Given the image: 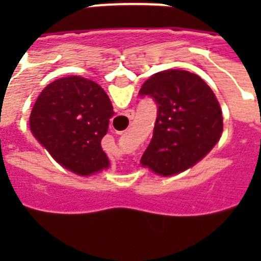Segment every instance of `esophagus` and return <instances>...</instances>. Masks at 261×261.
<instances>
[{
    "mask_svg": "<svg viewBox=\"0 0 261 261\" xmlns=\"http://www.w3.org/2000/svg\"><path fill=\"white\" fill-rule=\"evenodd\" d=\"M133 115L135 114H133V112H130V114H129V119H133Z\"/></svg>",
    "mask_w": 261,
    "mask_h": 261,
    "instance_id": "34e87169",
    "label": "esophagus"
}]
</instances>
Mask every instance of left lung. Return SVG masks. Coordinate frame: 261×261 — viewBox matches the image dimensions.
I'll use <instances>...</instances> for the list:
<instances>
[{
    "mask_svg": "<svg viewBox=\"0 0 261 261\" xmlns=\"http://www.w3.org/2000/svg\"><path fill=\"white\" fill-rule=\"evenodd\" d=\"M140 95L158 105L153 138L141 165L161 176L179 174L201 161L220 141L222 110L213 90L191 71L168 69L144 82Z\"/></svg>",
    "mask_w": 261,
    "mask_h": 261,
    "instance_id": "left-lung-1",
    "label": "left lung"
}]
</instances>
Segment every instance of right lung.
Wrapping results in <instances>:
<instances>
[{"label": "right lung", "mask_w": 261, "mask_h": 261, "mask_svg": "<svg viewBox=\"0 0 261 261\" xmlns=\"http://www.w3.org/2000/svg\"><path fill=\"white\" fill-rule=\"evenodd\" d=\"M114 107L96 82L80 75L53 81L30 115V130L57 163L80 176L110 167L102 149Z\"/></svg>", "instance_id": "right-lung-1"}]
</instances>
